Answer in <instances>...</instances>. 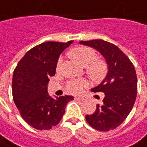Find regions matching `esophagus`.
I'll return each instance as SVG.
<instances>
[{"label":"esophagus","instance_id":"34e87169","mask_svg":"<svg viewBox=\"0 0 147 147\" xmlns=\"http://www.w3.org/2000/svg\"><path fill=\"white\" fill-rule=\"evenodd\" d=\"M84 99L85 98L83 96H76L75 97V100H76V101H83Z\"/></svg>","mask_w":147,"mask_h":147}]
</instances>
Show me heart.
Listing matches in <instances>:
<instances>
[{"label":"heart","instance_id":"heart-1","mask_svg":"<svg viewBox=\"0 0 147 147\" xmlns=\"http://www.w3.org/2000/svg\"><path fill=\"white\" fill-rule=\"evenodd\" d=\"M71 56L80 63L84 67H87L86 71L93 77L99 78L106 73L107 66L104 62L97 59V53L92 48L86 46H79L71 50ZM63 63V58L60 56L58 58L56 67L57 70L61 68ZM88 86V81L84 79L80 80H68L65 89L70 94H78L82 93L84 89Z\"/></svg>","mask_w":147,"mask_h":147}]
</instances>
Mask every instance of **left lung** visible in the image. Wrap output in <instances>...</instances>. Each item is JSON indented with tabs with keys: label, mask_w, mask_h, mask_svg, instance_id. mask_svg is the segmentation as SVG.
<instances>
[{
	"label": "left lung",
	"mask_w": 147,
	"mask_h": 147,
	"mask_svg": "<svg viewBox=\"0 0 147 147\" xmlns=\"http://www.w3.org/2000/svg\"><path fill=\"white\" fill-rule=\"evenodd\" d=\"M80 43L98 50L108 64V73L93 92L104 93L102 105H97L94 114L85 119L94 129L107 132L124 122L135 103L138 78L134 64L114 44L103 40H92Z\"/></svg>",
	"instance_id": "1"
}]
</instances>
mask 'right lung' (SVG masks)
Segmentation results:
<instances>
[{"instance_id":"add662e5","label":"right lung","mask_w":147,"mask_h":147,"mask_svg":"<svg viewBox=\"0 0 147 147\" xmlns=\"http://www.w3.org/2000/svg\"><path fill=\"white\" fill-rule=\"evenodd\" d=\"M67 43L47 41L28 50L13 71L12 94L14 103L26 123L38 130H49L60 122L66 105L73 100L64 95L53 99L48 94L49 77L55 75L60 53Z\"/></svg>"}]
</instances>
